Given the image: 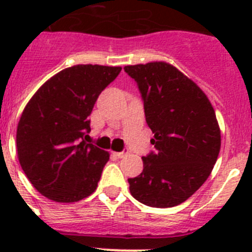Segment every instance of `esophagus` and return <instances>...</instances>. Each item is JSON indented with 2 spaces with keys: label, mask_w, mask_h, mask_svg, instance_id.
<instances>
[{
  "label": "esophagus",
  "mask_w": 252,
  "mask_h": 252,
  "mask_svg": "<svg viewBox=\"0 0 252 252\" xmlns=\"http://www.w3.org/2000/svg\"><path fill=\"white\" fill-rule=\"evenodd\" d=\"M115 155L117 158H126L128 155V150H127V149H125L124 151H120V153H115Z\"/></svg>",
  "instance_id": "obj_1"
}]
</instances>
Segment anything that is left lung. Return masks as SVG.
I'll return each instance as SVG.
<instances>
[{
    "mask_svg": "<svg viewBox=\"0 0 252 252\" xmlns=\"http://www.w3.org/2000/svg\"><path fill=\"white\" fill-rule=\"evenodd\" d=\"M137 83L155 148L142 157L140 175L128 178L142 204L169 208L183 203L209 177L221 149V131L203 91L164 62L125 66Z\"/></svg>",
    "mask_w": 252,
    "mask_h": 252,
    "instance_id": "8db88e82",
    "label": "left lung"
}]
</instances>
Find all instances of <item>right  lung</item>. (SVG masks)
I'll list each match as a JSON object with an SVG mask.
<instances>
[{
  "label": "right lung",
  "mask_w": 252,
  "mask_h": 252,
  "mask_svg": "<svg viewBox=\"0 0 252 252\" xmlns=\"http://www.w3.org/2000/svg\"><path fill=\"white\" fill-rule=\"evenodd\" d=\"M120 66L81 64L40 87L17 125L20 165L37 192L72 203L95 190L110 154L87 142L95 101L121 72Z\"/></svg>",
  "instance_id": "add662e5"
}]
</instances>
